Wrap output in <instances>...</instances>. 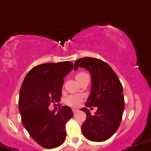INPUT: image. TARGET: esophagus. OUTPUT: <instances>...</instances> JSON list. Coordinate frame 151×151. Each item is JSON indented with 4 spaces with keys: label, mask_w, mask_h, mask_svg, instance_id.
<instances>
[{
    "label": "esophagus",
    "mask_w": 151,
    "mask_h": 151,
    "mask_svg": "<svg viewBox=\"0 0 151 151\" xmlns=\"http://www.w3.org/2000/svg\"><path fill=\"white\" fill-rule=\"evenodd\" d=\"M72 111H73V112H74V114H75L76 112H77V111H78V109H77V108H73Z\"/></svg>",
    "instance_id": "1"
}]
</instances>
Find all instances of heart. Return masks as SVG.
<instances>
[{
    "instance_id": "obj_1",
    "label": "heart",
    "mask_w": 151,
    "mask_h": 151,
    "mask_svg": "<svg viewBox=\"0 0 151 151\" xmlns=\"http://www.w3.org/2000/svg\"><path fill=\"white\" fill-rule=\"evenodd\" d=\"M87 75L86 73L80 72L76 75V80L78 81L80 78H82L84 76ZM83 99V96L82 94H72V95H69L65 99V104L68 105V106H72V107H76L80 104L82 100Z\"/></svg>"
}]
</instances>
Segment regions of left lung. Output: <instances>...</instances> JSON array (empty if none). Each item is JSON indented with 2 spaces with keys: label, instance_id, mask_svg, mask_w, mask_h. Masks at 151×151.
I'll use <instances>...</instances> for the list:
<instances>
[{
  "label": "left lung",
  "instance_id": "obj_1",
  "mask_svg": "<svg viewBox=\"0 0 151 151\" xmlns=\"http://www.w3.org/2000/svg\"><path fill=\"white\" fill-rule=\"evenodd\" d=\"M86 68L91 75V91L85 106H97L91 115L89 109L83 108L87 115L82 125V132L88 139L103 142L110 138L121 124L124 110L123 86L118 76L109 65L99 59L83 58L74 63Z\"/></svg>",
  "mask_w": 151,
  "mask_h": 151
}]
</instances>
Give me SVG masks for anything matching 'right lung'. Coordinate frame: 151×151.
<instances>
[{
  "instance_id": "obj_1",
  "label": "right lung",
  "mask_w": 151,
  "mask_h": 151,
  "mask_svg": "<svg viewBox=\"0 0 151 151\" xmlns=\"http://www.w3.org/2000/svg\"><path fill=\"white\" fill-rule=\"evenodd\" d=\"M72 62L47 63L33 67L19 91V111L30 136L45 148L60 146L66 139V124L73 116L68 106L50 111L52 103L60 101L64 77L72 70Z\"/></svg>"
}]
</instances>
